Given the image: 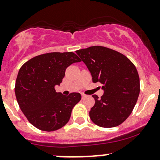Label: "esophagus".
Instances as JSON below:
<instances>
[{"mask_svg":"<svg viewBox=\"0 0 160 160\" xmlns=\"http://www.w3.org/2000/svg\"><path fill=\"white\" fill-rule=\"evenodd\" d=\"M86 98V95H85L84 93H82V98L83 99V98Z\"/></svg>","mask_w":160,"mask_h":160,"instance_id":"1","label":"esophagus"}]
</instances>
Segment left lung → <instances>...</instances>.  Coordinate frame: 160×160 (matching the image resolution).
Instances as JSON below:
<instances>
[{"label":"left lung","instance_id":"left-lung-1","mask_svg":"<svg viewBox=\"0 0 160 160\" xmlns=\"http://www.w3.org/2000/svg\"><path fill=\"white\" fill-rule=\"evenodd\" d=\"M91 73L93 83L102 84L104 94L93 98L90 111L92 122L113 128L125 122L133 110L140 92L139 77L135 65L122 53L104 46H90L76 51Z\"/></svg>","mask_w":160,"mask_h":160}]
</instances>
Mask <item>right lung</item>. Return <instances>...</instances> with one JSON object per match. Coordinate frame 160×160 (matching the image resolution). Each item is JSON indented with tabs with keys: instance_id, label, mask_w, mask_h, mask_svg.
I'll return each instance as SVG.
<instances>
[{
	"instance_id": "1",
	"label": "right lung",
	"mask_w": 160,
	"mask_h": 160,
	"mask_svg": "<svg viewBox=\"0 0 160 160\" xmlns=\"http://www.w3.org/2000/svg\"><path fill=\"white\" fill-rule=\"evenodd\" d=\"M80 59L72 52L39 55L20 68L15 82V96L28 122L40 130L52 132L69 122L72 108L81 100L79 93L68 96L57 93L67 67Z\"/></svg>"
}]
</instances>
